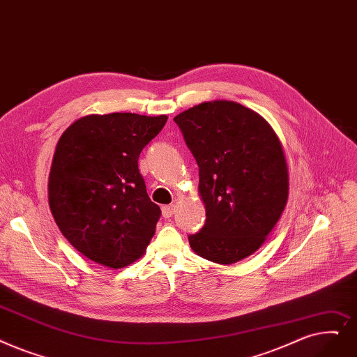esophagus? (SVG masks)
Here are the masks:
<instances>
[{
  "instance_id": "34e87169",
  "label": "esophagus",
  "mask_w": 357,
  "mask_h": 357,
  "mask_svg": "<svg viewBox=\"0 0 357 357\" xmlns=\"http://www.w3.org/2000/svg\"><path fill=\"white\" fill-rule=\"evenodd\" d=\"M175 213V206H165L162 208V214L163 217H166V219H169V217H172Z\"/></svg>"
}]
</instances>
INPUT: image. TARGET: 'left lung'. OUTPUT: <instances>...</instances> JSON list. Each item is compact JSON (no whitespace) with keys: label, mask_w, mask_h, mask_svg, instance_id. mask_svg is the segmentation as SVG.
I'll return each instance as SVG.
<instances>
[{"label":"left lung","mask_w":357,"mask_h":357,"mask_svg":"<svg viewBox=\"0 0 357 357\" xmlns=\"http://www.w3.org/2000/svg\"><path fill=\"white\" fill-rule=\"evenodd\" d=\"M199 167L206 225L192 251L229 266L258 251L287 204L289 169L280 138L238 102L195 105L174 118Z\"/></svg>","instance_id":"1"}]
</instances>
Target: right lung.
<instances>
[{"mask_svg":"<svg viewBox=\"0 0 357 357\" xmlns=\"http://www.w3.org/2000/svg\"><path fill=\"white\" fill-rule=\"evenodd\" d=\"M166 115H86L58 140L48 199L61 234L82 255L107 268L142 258L162 214L138 170L142 150Z\"/></svg>","mask_w":357,"mask_h":357,"instance_id":"add662e5","label":"right lung"}]
</instances>
